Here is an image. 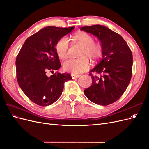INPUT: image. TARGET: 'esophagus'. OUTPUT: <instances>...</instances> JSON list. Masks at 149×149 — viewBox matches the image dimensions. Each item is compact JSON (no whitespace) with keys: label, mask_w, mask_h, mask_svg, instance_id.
Returning a JSON list of instances; mask_svg holds the SVG:
<instances>
[{"label":"esophagus","mask_w":149,"mask_h":149,"mask_svg":"<svg viewBox=\"0 0 149 149\" xmlns=\"http://www.w3.org/2000/svg\"><path fill=\"white\" fill-rule=\"evenodd\" d=\"M71 77H72V78H73V79L78 78L81 76L80 74H73V73H71Z\"/></svg>","instance_id":"1"}]
</instances>
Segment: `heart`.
Listing matches in <instances>:
<instances>
[{
	"label": "heart",
	"mask_w": 149,
	"mask_h": 149,
	"mask_svg": "<svg viewBox=\"0 0 149 149\" xmlns=\"http://www.w3.org/2000/svg\"><path fill=\"white\" fill-rule=\"evenodd\" d=\"M74 42L83 46L79 58H70L63 63V69L73 74H78L87 71L90 68L88 58L95 62L103 56L104 47L100 42H94V38L86 32H80L74 37ZM58 56L65 59L68 56L69 43L66 37L61 38L55 45Z\"/></svg>",
	"instance_id": "obj_1"
}]
</instances>
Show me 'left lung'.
I'll list each match as a JSON object with an SVG mask.
<instances>
[{
	"label": "left lung",
	"instance_id": "1",
	"mask_svg": "<svg viewBox=\"0 0 149 149\" xmlns=\"http://www.w3.org/2000/svg\"><path fill=\"white\" fill-rule=\"evenodd\" d=\"M81 30L96 36L104 47L102 60L91 70L98 75L89 73L92 84L84 90V93L96 104H111L123 95L131 79L132 52L119 34L105 26H86Z\"/></svg>",
	"mask_w": 149,
	"mask_h": 149
}]
</instances>
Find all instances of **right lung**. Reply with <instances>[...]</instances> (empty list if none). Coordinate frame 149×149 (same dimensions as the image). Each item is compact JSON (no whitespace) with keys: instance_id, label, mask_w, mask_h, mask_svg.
I'll list each match as a JSON object with an SVG mask.
<instances>
[{"instance_id":"1","label":"right lung","mask_w":149,"mask_h":149,"mask_svg":"<svg viewBox=\"0 0 149 149\" xmlns=\"http://www.w3.org/2000/svg\"><path fill=\"white\" fill-rule=\"evenodd\" d=\"M74 29V26L45 27L25 40L17 56L18 84L29 100L36 104H52L61 95L65 83L72 79L69 73L56 71L50 76L47 73H53L60 68L56 43Z\"/></svg>"}]
</instances>
